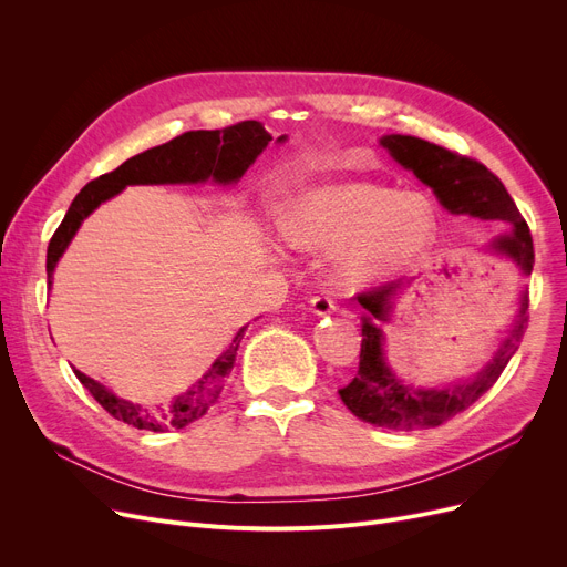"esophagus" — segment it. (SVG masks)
Returning <instances> with one entry per match:
<instances>
[{
	"instance_id": "obj_1",
	"label": "esophagus",
	"mask_w": 567,
	"mask_h": 567,
	"mask_svg": "<svg viewBox=\"0 0 567 567\" xmlns=\"http://www.w3.org/2000/svg\"><path fill=\"white\" fill-rule=\"evenodd\" d=\"M310 310L315 315H331V312H336V301L331 299V296H323V293L312 296V299H310Z\"/></svg>"
}]
</instances>
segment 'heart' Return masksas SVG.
<instances>
[{
  "mask_svg": "<svg viewBox=\"0 0 567 567\" xmlns=\"http://www.w3.org/2000/svg\"><path fill=\"white\" fill-rule=\"evenodd\" d=\"M434 231V208L423 195L365 182L310 190L285 218L291 246L340 248L336 276L344 287H365L406 271L430 250Z\"/></svg>",
  "mask_w": 567,
  "mask_h": 567,
  "instance_id": "obj_1",
  "label": "heart"
}]
</instances>
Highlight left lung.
Masks as SVG:
<instances>
[{"mask_svg":"<svg viewBox=\"0 0 567 567\" xmlns=\"http://www.w3.org/2000/svg\"><path fill=\"white\" fill-rule=\"evenodd\" d=\"M381 146L389 148L391 156L402 167L411 169L425 186L434 190L445 212L505 225L508 231L494 238L492 250L508 257L522 274L530 276L533 238L528 225L494 172H489L478 161L449 152V148L421 137L385 135L381 137ZM400 289L402 280H393L355 296L365 310L361 317V363L355 377L338 393L355 419L370 425L404 432L430 430L455 419L457 413L468 409L473 402H478L496 383L505 365H508L519 349L528 326V291H522L519 310L511 326V333L503 340L501 349L485 365V370L468 381L451 385V389L425 391L404 385L393 374L383 355L381 321H389Z\"/></svg>","mask_w":567,"mask_h":567,"instance_id":"8db88e82","label":"left lung"}]
</instances>
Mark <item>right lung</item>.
I'll return each mask as SVG.
<instances>
[{
	"label": "right lung",
	"mask_w": 567,
	"mask_h": 567,
	"mask_svg": "<svg viewBox=\"0 0 567 567\" xmlns=\"http://www.w3.org/2000/svg\"><path fill=\"white\" fill-rule=\"evenodd\" d=\"M271 140V133H266V128L259 122H238L223 131H188L161 146L146 148V152L128 158L116 169L94 178V182H89L75 195L62 225L56 227V231L50 238L45 259L48 285L52 287L54 266L69 248L71 238L80 229L82 220L92 214L94 208H99L101 202L118 195L126 186L137 184H202L208 182V178H214L216 184L223 186L236 184ZM282 140L285 135L278 137V142ZM246 329L248 326H244V329L234 336L229 349L218 355L216 363L208 368V372L199 381H195L184 395L174 398L169 406L144 409L140 404L118 400L103 383L89 379L80 370L73 372L112 419L133 425L137 430H182L202 419V415L218 402L225 379L234 368L238 342H241Z\"/></svg>",
	"instance_id": "1"
}]
</instances>
